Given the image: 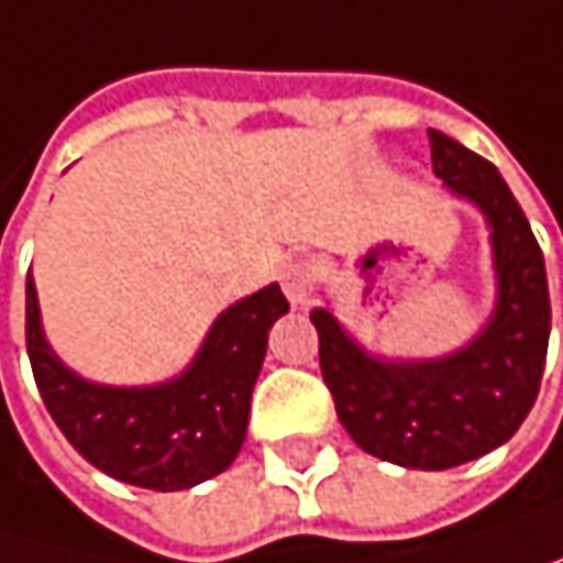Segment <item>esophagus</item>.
<instances>
[{"label":"esophagus","mask_w":563,"mask_h":563,"mask_svg":"<svg viewBox=\"0 0 563 563\" xmlns=\"http://www.w3.org/2000/svg\"><path fill=\"white\" fill-rule=\"evenodd\" d=\"M279 284H284V294L294 307H307L313 297V269L310 263H290L279 273Z\"/></svg>","instance_id":"obj_1"}]
</instances>
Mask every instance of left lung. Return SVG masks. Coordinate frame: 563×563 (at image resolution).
Instances as JSON below:
<instances>
[{
  "label": "left lung",
  "instance_id": "1",
  "mask_svg": "<svg viewBox=\"0 0 563 563\" xmlns=\"http://www.w3.org/2000/svg\"><path fill=\"white\" fill-rule=\"evenodd\" d=\"M433 173L487 217L497 303L487 327L437 360H377L330 310L310 313L320 333V371L336 417L356 448L413 467L448 471L484 457L531 413L551 336L544 253L531 223L484 156L427 130Z\"/></svg>",
  "mask_w": 563,
  "mask_h": 563
}]
</instances>
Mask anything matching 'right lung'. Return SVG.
<instances>
[{"mask_svg":"<svg viewBox=\"0 0 563 563\" xmlns=\"http://www.w3.org/2000/svg\"><path fill=\"white\" fill-rule=\"evenodd\" d=\"M287 310L284 290L269 284L217 317L176 380L102 387L73 374L53 353L35 284L25 276V350L46 410L92 467L133 487L186 490L236 461L269 327Z\"/></svg>","mask_w":563,"mask_h":563,"instance_id":"1","label":"right lung"}]
</instances>
